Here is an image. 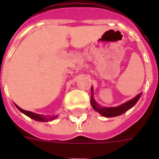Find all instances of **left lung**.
<instances>
[{
    "label": "left lung",
    "instance_id": "1",
    "mask_svg": "<svg viewBox=\"0 0 159 159\" xmlns=\"http://www.w3.org/2000/svg\"><path fill=\"white\" fill-rule=\"evenodd\" d=\"M91 92H92V97H91V106L93 107V110H95L98 111L100 115H102L104 117H117V116H120L124 112H126L127 111H129L130 108L132 107L137 103V101L139 100V99L141 96V93H139L138 95L133 98L132 100L127 101L123 105H121L119 107H102L99 106L96 103V101L93 99V89L91 88Z\"/></svg>",
    "mask_w": 159,
    "mask_h": 159
}]
</instances>
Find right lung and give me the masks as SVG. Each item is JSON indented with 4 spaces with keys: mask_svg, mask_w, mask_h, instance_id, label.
<instances>
[{
    "mask_svg": "<svg viewBox=\"0 0 159 159\" xmlns=\"http://www.w3.org/2000/svg\"><path fill=\"white\" fill-rule=\"evenodd\" d=\"M16 107L19 109L21 112H23L24 114H25L26 116H28L30 118L36 120V121H38V122H48V121H52V120L55 119L56 117L58 116H50V117H43L42 115H39V114L34 113V112H31V111H25L21 109L20 107H19L18 106H16Z\"/></svg>",
    "mask_w": 159,
    "mask_h": 159,
    "instance_id": "1",
    "label": "right lung"
}]
</instances>
